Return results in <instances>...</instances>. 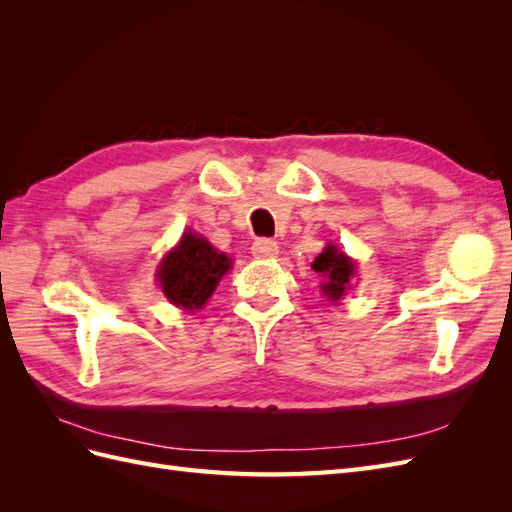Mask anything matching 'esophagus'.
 I'll use <instances>...</instances> for the list:
<instances>
[{"label": "esophagus", "instance_id": "obj_1", "mask_svg": "<svg viewBox=\"0 0 512 512\" xmlns=\"http://www.w3.org/2000/svg\"><path fill=\"white\" fill-rule=\"evenodd\" d=\"M252 254L256 258H275L280 254V247H277V243L271 239H258L252 245Z\"/></svg>", "mask_w": 512, "mask_h": 512}]
</instances>
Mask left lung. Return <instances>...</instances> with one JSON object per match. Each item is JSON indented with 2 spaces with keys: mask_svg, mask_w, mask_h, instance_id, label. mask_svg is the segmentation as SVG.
<instances>
[{
  "mask_svg": "<svg viewBox=\"0 0 512 512\" xmlns=\"http://www.w3.org/2000/svg\"><path fill=\"white\" fill-rule=\"evenodd\" d=\"M312 269L324 277V282L320 284L324 297H327V301L337 303L339 299L346 297V292L352 286L350 280L354 277L356 262L344 252H339L337 245L329 243L312 262Z\"/></svg>",
  "mask_w": 512,
  "mask_h": 512,
  "instance_id": "1",
  "label": "left lung"
}]
</instances>
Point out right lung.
Masks as SVG:
<instances>
[{
	"mask_svg": "<svg viewBox=\"0 0 512 512\" xmlns=\"http://www.w3.org/2000/svg\"><path fill=\"white\" fill-rule=\"evenodd\" d=\"M230 265L232 258L215 250L205 237L185 230L181 241L162 258L156 275L170 303L194 312L209 301Z\"/></svg>",
	"mask_w": 512,
	"mask_h": 512,
	"instance_id": "obj_1",
	"label": "right lung"
}]
</instances>
